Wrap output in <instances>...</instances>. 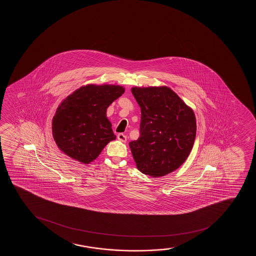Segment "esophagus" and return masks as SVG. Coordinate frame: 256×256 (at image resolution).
<instances>
[{
  "label": "esophagus",
  "mask_w": 256,
  "mask_h": 256,
  "mask_svg": "<svg viewBox=\"0 0 256 256\" xmlns=\"http://www.w3.org/2000/svg\"><path fill=\"white\" fill-rule=\"evenodd\" d=\"M118 139V140H120L121 142H126V136L124 135L123 133H118L117 136Z\"/></svg>",
  "instance_id": "1"
}]
</instances>
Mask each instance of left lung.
I'll list each match as a JSON object with an SVG mask.
<instances>
[{
    "instance_id": "8db88e82",
    "label": "left lung",
    "mask_w": 256,
    "mask_h": 256,
    "mask_svg": "<svg viewBox=\"0 0 256 256\" xmlns=\"http://www.w3.org/2000/svg\"><path fill=\"white\" fill-rule=\"evenodd\" d=\"M141 108L140 136L130 142L136 168L154 178L176 170L194 145L193 110L166 86L132 88Z\"/></svg>"
}]
</instances>
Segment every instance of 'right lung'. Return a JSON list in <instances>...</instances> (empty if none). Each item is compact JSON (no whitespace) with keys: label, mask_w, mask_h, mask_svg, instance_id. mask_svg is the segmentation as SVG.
Masks as SVG:
<instances>
[{"label":"right lung","mask_w":256,"mask_h":256,"mask_svg":"<svg viewBox=\"0 0 256 256\" xmlns=\"http://www.w3.org/2000/svg\"><path fill=\"white\" fill-rule=\"evenodd\" d=\"M124 92L122 86L88 84L68 96L52 121L54 139L60 150L84 164L96 159L116 138L106 108Z\"/></svg>","instance_id":"add662e5"}]
</instances>
